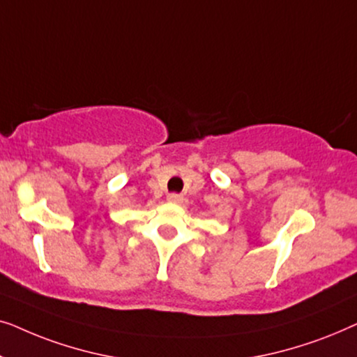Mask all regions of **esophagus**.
<instances>
[{
    "mask_svg": "<svg viewBox=\"0 0 357 357\" xmlns=\"http://www.w3.org/2000/svg\"><path fill=\"white\" fill-rule=\"evenodd\" d=\"M167 199L170 203H182L183 202V197L182 195H178V193H170L169 197H167Z\"/></svg>",
    "mask_w": 357,
    "mask_h": 357,
    "instance_id": "esophagus-1",
    "label": "esophagus"
}]
</instances>
